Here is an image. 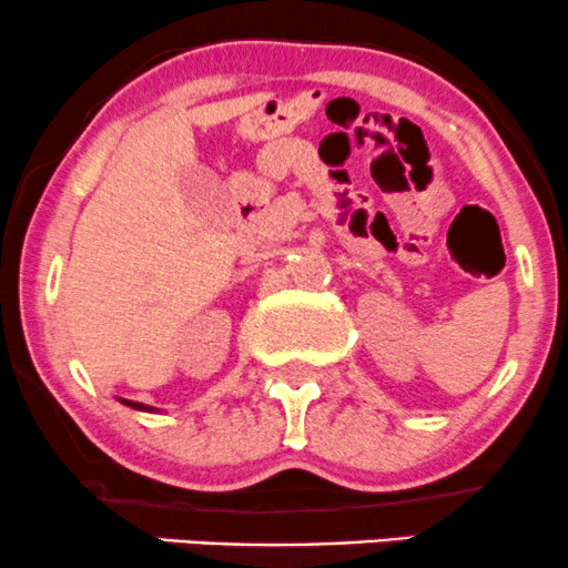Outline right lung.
<instances>
[{"label":"right lung","mask_w":568,"mask_h":568,"mask_svg":"<svg viewBox=\"0 0 568 568\" xmlns=\"http://www.w3.org/2000/svg\"><path fill=\"white\" fill-rule=\"evenodd\" d=\"M116 400H120L122 406H128V408H135V410H146V414H158V408H154V406H146V403L125 400V397H116Z\"/></svg>","instance_id":"obj_1"}]
</instances>
